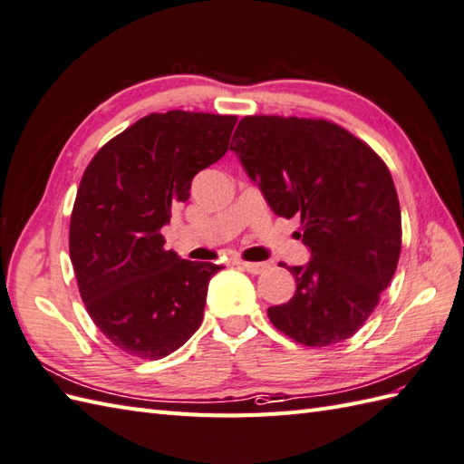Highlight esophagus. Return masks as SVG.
Segmentation results:
<instances>
[{"label":"esophagus","mask_w":464,"mask_h":464,"mask_svg":"<svg viewBox=\"0 0 464 464\" xmlns=\"http://www.w3.org/2000/svg\"><path fill=\"white\" fill-rule=\"evenodd\" d=\"M246 273H251V275H261V273H265L266 268H268V265L266 263H246V261H241L239 263Z\"/></svg>","instance_id":"34e87169"}]
</instances>
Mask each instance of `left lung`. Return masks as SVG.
I'll list each match as a JSON object with an SVG mask.
<instances>
[{
    "instance_id": "obj_1",
    "label": "left lung",
    "mask_w": 464,
    "mask_h": 464,
    "mask_svg": "<svg viewBox=\"0 0 464 464\" xmlns=\"http://www.w3.org/2000/svg\"><path fill=\"white\" fill-rule=\"evenodd\" d=\"M231 150L271 209L300 218L310 261L290 266L296 293L268 318L322 348L348 340L378 306L401 253V209L390 169L342 126L296 116H245Z\"/></svg>"
}]
</instances>
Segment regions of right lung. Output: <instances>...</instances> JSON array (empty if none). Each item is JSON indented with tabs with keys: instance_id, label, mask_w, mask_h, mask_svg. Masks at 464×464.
Returning <instances> with one entry per match:
<instances>
[{
	"instance_id": "add662e5",
	"label": "right lung",
	"mask_w": 464,
	"mask_h": 464,
	"mask_svg": "<svg viewBox=\"0 0 464 464\" xmlns=\"http://www.w3.org/2000/svg\"><path fill=\"white\" fill-rule=\"evenodd\" d=\"M237 116L169 111L140 118L86 166L69 253L82 303L118 350L160 360L201 324L219 265L166 251L160 229L191 179L229 148Z\"/></svg>"
}]
</instances>
